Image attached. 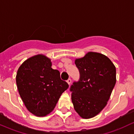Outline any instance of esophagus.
Returning a JSON list of instances; mask_svg holds the SVG:
<instances>
[{
  "mask_svg": "<svg viewBox=\"0 0 134 134\" xmlns=\"http://www.w3.org/2000/svg\"><path fill=\"white\" fill-rule=\"evenodd\" d=\"M67 82H68V85H70V84H71V79H68L67 80Z\"/></svg>",
  "mask_w": 134,
  "mask_h": 134,
  "instance_id": "obj_1",
  "label": "esophagus"
}]
</instances>
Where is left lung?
Instances as JSON below:
<instances>
[{"mask_svg":"<svg viewBox=\"0 0 134 134\" xmlns=\"http://www.w3.org/2000/svg\"><path fill=\"white\" fill-rule=\"evenodd\" d=\"M75 64L80 78L70 87L74 109L82 118L97 115L107 105L116 82V69L104 55L88 52Z\"/></svg>","mask_w":134,"mask_h":134,"instance_id":"1","label":"left lung"}]
</instances>
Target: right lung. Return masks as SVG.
Instances as JSON below:
<instances>
[{
  "instance_id": "add662e5",
  "label": "right lung",
  "mask_w": 134,
  "mask_h": 134,
  "mask_svg": "<svg viewBox=\"0 0 134 134\" xmlns=\"http://www.w3.org/2000/svg\"><path fill=\"white\" fill-rule=\"evenodd\" d=\"M16 82L26 108L38 117L52 112L69 87L60 79V72L52 68L50 59L41 54L29 58L20 65Z\"/></svg>"
}]
</instances>
